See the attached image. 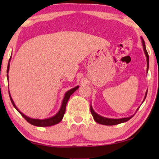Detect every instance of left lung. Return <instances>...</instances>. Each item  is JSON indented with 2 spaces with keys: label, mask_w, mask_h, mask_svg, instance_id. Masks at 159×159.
<instances>
[{
  "label": "left lung",
  "mask_w": 159,
  "mask_h": 159,
  "mask_svg": "<svg viewBox=\"0 0 159 159\" xmlns=\"http://www.w3.org/2000/svg\"><path fill=\"white\" fill-rule=\"evenodd\" d=\"M141 40H142V44H143L144 53H145V55H146V59H147V72H148V68H149V55H148V53L146 48V44H145V42L142 38H141ZM147 93H148V91L146 93V95H145L143 102H144L145 99H146V96H147ZM139 108H138V109H137V111L139 110ZM90 111H91V113H92V114L94 120H95L97 123H99L100 124H103V125H107V126H112V125H116V124H119L123 123V122H126V121H128L134 116V115H133V116H132L129 117L120 118V119H111V118L104 117L102 116H100L98 114H97L95 111H93L92 105L90 106Z\"/></svg>",
  "instance_id": "obj_1"
}]
</instances>
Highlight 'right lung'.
<instances>
[{"label": "right lung", "instance_id": "right-lung-1", "mask_svg": "<svg viewBox=\"0 0 159 159\" xmlns=\"http://www.w3.org/2000/svg\"><path fill=\"white\" fill-rule=\"evenodd\" d=\"M10 59H11V57H10L9 63H8V66H7V79L9 80V76H8V72L9 70V62H10ZM79 88V86H76L74 88L71 89L70 90L67 91V92L65 93V96H64V98L62 101V104L61 107L59 111L57 112V113L51 117L47 118V119H44V120H39V119H33V118L29 117L26 116H25V114H23L21 111H20L18 108L16 107V106L15 105L14 102H13V100L11 98V96L10 95L9 93V97H10V100L11 101V103L13 104V106L14 107L15 109L18 111V112L21 114V116L25 118V119L28 121L29 123H30L31 124L33 125V126H41V127H44V126H53V125H55L57 124H58L59 122H60L62 120L64 114H65L66 112V104L67 103V101H68L70 96L75 92V91Z\"/></svg>", "mask_w": 159, "mask_h": 159}]
</instances>
